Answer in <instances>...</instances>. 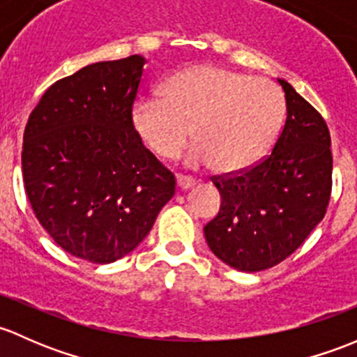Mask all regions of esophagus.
I'll use <instances>...</instances> for the list:
<instances>
[{"instance_id": "esophagus-1", "label": "esophagus", "mask_w": 357, "mask_h": 357, "mask_svg": "<svg viewBox=\"0 0 357 357\" xmlns=\"http://www.w3.org/2000/svg\"><path fill=\"white\" fill-rule=\"evenodd\" d=\"M177 187L180 190H189L190 187H194V180L189 177H183V175H178L177 177Z\"/></svg>"}]
</instances>
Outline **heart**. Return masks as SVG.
Instances as JSON below:
<instances>
[{"instance_id": "b5f03b06", "label": "heart", "mask_w": 357, "mask_h": 357, "mask_svg": "<svg viewBox=\"0 0 357 357\" xmlns=\"http://www.w3.org/2000/svg\"><path fill=\"white\" fill-rule=\"evenodd\" d=\"M161 94L134 106V130L161 160L178 158L194 139L197 146L185 160L189 168L248 170L266 156L284 123L280 87L215 65L175 73Z\"/></svg>"}]
</instances>
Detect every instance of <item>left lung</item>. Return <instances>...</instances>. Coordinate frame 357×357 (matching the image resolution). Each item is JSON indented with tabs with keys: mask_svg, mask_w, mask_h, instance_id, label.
Wrapping results in <instances>:
<instances>
[{
	"mask_svg": "<svg viewBox=\"0 0 357 357\" xmlns=\"http://www.w3.org/2000/svg\"><path fill=\"white\" fill-rule=\"evenodd\" d=\"M287 119L261 163L213 180L222 206L204 237L213 255L238 271H261L292 255L323 220L332 190L325 120L284 79Z\"/></svg>",
	"mask_w": 357,
	"mask_h": 357,
	"instance_id": "1",
	"label": "left lung"
}]
</instances>
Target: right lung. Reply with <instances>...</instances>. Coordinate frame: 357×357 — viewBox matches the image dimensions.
I'll use <instances>...</instances> for the list:
<instances>
[{
  "label": "right lung",
  "instance_id": "add662e5",
  "mask_svg": "<svg viewBox=\"0 0 357 357\" xmlns=\"http://www.w3.org/2000/svg\"><path fill=\"white\" fill-rule=\"evenodd\" d=\"M146 58L98 61L54 82L29 116L22 172L36 218L75 258L134 251L175 194V177L132 125Z\"/></svg>",
  "mask_w": 357,
  "mask_h": 357
}]
</instances>
